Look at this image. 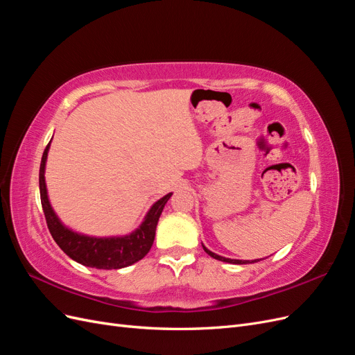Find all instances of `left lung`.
Segmentation results:
<instances>
[{"label":"left lung","mask_w":355,"mask_h":355,"mask_svg":"<svg viewBox=\"0 0 355 355\" xmlns=\"http://www.w3.org/2000/svg\"><path fill=\"white\" fill-rule=\"evenodd\" d=\"M202 244V243H201ZM202 249L204 252H206L209 256H211L213 259H218V261H222V262H227V263H232V265H245V263H254V262H259V259H254V261H241V259H230V257H223V256H219L216 253L210 252L206 245L202 244Z\"/></svg>","instance_id":"1"}]
</instances>
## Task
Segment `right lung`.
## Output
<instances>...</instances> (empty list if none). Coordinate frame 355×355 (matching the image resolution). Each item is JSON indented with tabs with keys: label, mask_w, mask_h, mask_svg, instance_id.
<instances>
[{
	"label": "right lung",
	"mask_w": 355,
	"mask_h": 355,
	"mask_svg": "<svg viewBox=\"0 0 355 355\" xmlns=\"http://www.w3.org/2000/svg\"><path fill=\"white\" fill-rule=\"evenodd\" d=\"M50 144L46 146L41 158L40 196L53 240L75 262L84 266L98 268V270H120V268L130 266L144 259L154 243L161 211H163L168 198L173 196V192H168L167 196L155 201L145 214L142 223L130 234L112 235V237H93V235L77 232L59 219L49 200L44 173Z\"/></svg>",
	"instance_id": "obj_1"
}]
</instances>
